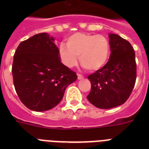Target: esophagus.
<instances>
[{"mask_svg":"<svg viewBox=\"0 0 149 149\" xmlns=\"http://www.w3.org/2000/svg\"><path fill=\"white\" fill-rule=\"evenodd\" d=\"M84 78V77L82 74H77V79H78V80H82V79Z\"/></svg>","mask_w":149,"mask_h":149,"instance_id":"esophagus-1","label":"esophagus"}]
</instances>
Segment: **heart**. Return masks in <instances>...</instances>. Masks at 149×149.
Instances as JSON below:
<instances>
[{"instance_id": "b5f03b06", "label": "heart", "mask_w": 149, "mask_h": 149, "mask_svg": "<svg viewBox=\"0 0 149 149\" xmlns=\"http://www.w3.org/2000/svg\"><path fill=\"white\" fill-rule=\"evenodd\" d=\"M66 47L60 48V56L64 65L74 66L79 57L86 70L95 72L106 64L110 56V45L104 36L86 33H75L66 40Z\"/></svg>"}]
</instances>
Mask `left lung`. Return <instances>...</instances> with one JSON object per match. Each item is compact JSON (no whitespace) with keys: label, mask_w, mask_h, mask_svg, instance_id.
I'll use <instances>...</instances> for the list:
<instances>
[{"label":"left lung","mask_w":149,"mask_h":149,"mask_svg":"<svg viewBox=\"0 0 149 149\" xmlns=\"http://www.w3.org/2000/svg\"><path fill=\"white\" fill-rule=\"evenodd\" d=\"M110 59L104 66L88 76L91 82L87 99L100 109L122 105L132 93L136 78L135 52L128 41L109 34Z\"/></svg>","instance_id":"obj_1"}]
</instances>
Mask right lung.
Wrapping results in <instances>:
<instances>
[{
  "label": "right lung",
  "mask_w": 149,
  "mask_h": 149,
  "mask_svg": "<svg viewBox=\"0 0 149 149\" xmlns=\"http://www.w3.org/2000/svg\"><path fill=\"white\" fill-rule=\"evenodd\" d=\"M54 39L45 33L19 44L13 57L12 73L18 98L31 110H51L60 103L67 86L77 78L60 62Z\"/></svg>",
  "instance_id": "right-lung-1"
}]
</instances>
